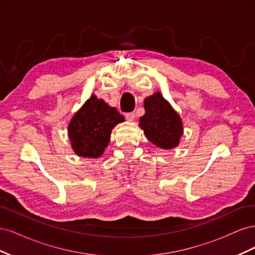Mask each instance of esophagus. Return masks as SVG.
<instances>
[{
  "instance_id": "obj_1",
  "label": "esophagus",
  "mask_w": 255,
  "mask_h": 255,
  "mask_svg": "<svg viewBox=\"0 0 255 255\" xmlns=\"http://www.w3.org/2000/svg\"><path fill=\"white\" fill-rule=\"evenodd\" d=\"M126 118L128 121H133L134 118H135V114L134 113H128L126 115Z\"/></svg>"
}]
</instances>
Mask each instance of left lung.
<instances>
[{
	"label": "left lung",
	"instance_id": "8db88e82",
	"mask_svg": "<svg viewBox=\"0 0 255 255\" xmlns=\"http://www.w3.org/2000/svg\"><path fill=\"white\" fill-rule=\"evenodd\" d=\"M143 106L144 115L139 119V127L145 137L164 150L179 145L184 132L183 121L163 95L157 91L146 97Z\"/></svg>",
	"mask_w": 255,
	"mask_h": 255
}]
</instances>
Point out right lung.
<instances>
[{
	"mask_svg": "<svg viewBox=\"0 0 255 255\" xmlns=\"http://www.w3.org/2000/svg\"><path fill=\"white\" fill-rule=\"evenodd\" d=\"M125 117L104 100L92 95L74 114L68 126V136L76 155L98 158L111 141L112 129Z\"/></svg>",
	"mask_w": 255,
	"mask_h": 255,
	"instance_id": "obj_1",
	"label": "right lung"
}]
</instances>
